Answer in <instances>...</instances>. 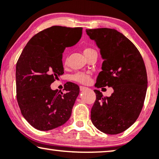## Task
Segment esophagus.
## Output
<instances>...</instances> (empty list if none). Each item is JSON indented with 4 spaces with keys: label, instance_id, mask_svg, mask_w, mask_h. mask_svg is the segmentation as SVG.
<instances>
[{
    "label": "esophagus",
    "instance_id": "1",
    "mask_svg": "<svg viewBox=\"0 0 159 159\" xmlns=\"http://www.w3.org/2000/svg\"><path fill=\"white\" fill-rule=\"evenodd\" d=\"M80 89L81 91H84V90H86L87 89H88V88H86V87H84V86H80Z\"/></svg>",
    "mask_w": 159,
    "mask_h": 159
}]
</instances>
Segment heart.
Masks as SVG:
<instances>
[{
    "instance_id": "heart-1",
    "label": "heart",
    "mask_w": 159,
    "mask_h": 159,
    "mask_svg": "<svg viewBox=\"0 0 159 159\" xmlns=\"http://www.w3.org/2000/svg\"><path fill=\"white\" fill-rule=\"evenodd\" d=\"M95 52L96 51H95L94 49L91 48H84V49L83 51V53L86 57H88V56L91 55V54L95 53ZM64 63L65 64H66V58H65V60H64ZM71 80H72V81L78 82V83L86 84L89 83V82H90V75L89 73L77 72L71 76Z\"/></svg>"
}]
</instances>
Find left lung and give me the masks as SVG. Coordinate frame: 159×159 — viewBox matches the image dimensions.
Instances as JSON below:
<instances>
[{
    "label": "left lung",
    "mask_w": 159,
    "mask_h": 159,
    "mask_svg": "<svg viewBox=\"0 0 159 159\" xmlns=\"http://www.w3.org/2000/svg\"><path fill=\"white\" fill-rule=\"evenodd\" d=\"M86 32L95 40L103 59L95 87L114 89L110 97L94 90L96 100L91 121L104 133H121L135 122L143 108L148 87L145 63L135 45L117 30L98 28Z\"/></svg>",
    "instance_id": "8db88e82"
}]
</instances>
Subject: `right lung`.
<instances>
[{
  "mask_svg": "<svg viewBox=\"0 0 159 159\" xmlns=\"http://www.w3.org/2000/svg\"><path fill=\"white\" fill-rule=\"evenodd\" d=\"M82 27L53 26L34 34L23 49L16 66V99L21 114L32 127L48 131L70 118L80 93L72 82L65 93L53 90L51 83L64 74L62 53L80 40Z\"/></svg>",
  "mask_w": 159,
  "mask_h": 159,
  "instance_id": "right-lung-1",
  "label": "right lung"
}]
</instances>
